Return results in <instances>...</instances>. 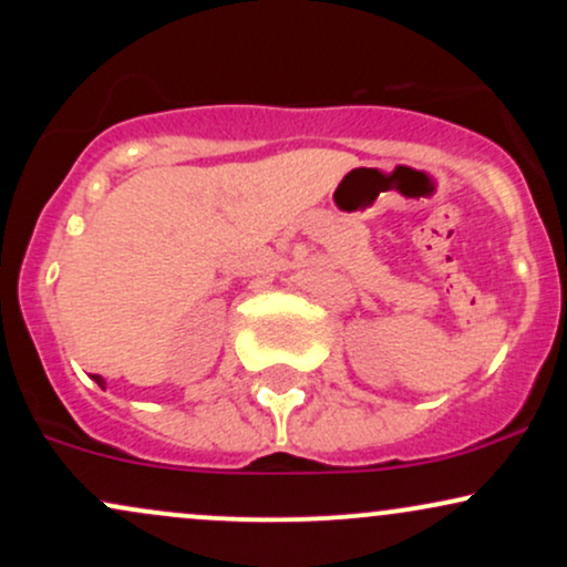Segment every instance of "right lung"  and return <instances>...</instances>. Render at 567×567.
<instances>
[{
  "instance_id": "obj_1",
  "label": "right lung",
  "mask_w": 567,
  "mask_h": 567,
  "mask_svg": "<svg viewBox=\"0 0 567 567\" xmlns=\"http://www.w3.org/2000/svg\"><path fill=\"white\" fill-rule=\"evenodd\" d=\"M93 379L97 381V386H103V379H101V375H93Z\"/></svg>"
}]
</instances>
